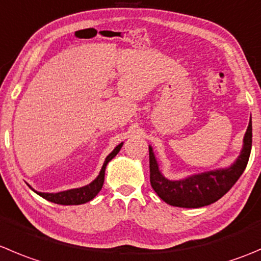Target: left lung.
Masks as SVG:
<instances>
[{
	"label": "left lung",
	"mask_w": 261,
	"mask_h": 261,
	"mask_svg": "<svg viewBox=\"0 0 261 261\" xmlns=\"http://www.w3.org/2000/svg\"><path fill=\"white\" fill-rule=\"evenodd\" d=\"M252 122L244 136V145L239 158L227 168L214 169L192 174L184 179H168L159 171L158 162L151 146H149V167L150 184L159 198L172 206L179 208H201L211 205L226 195L244 173L251 153Z\"/></svg>",
	"instance_id": "1"
}]
</instances>
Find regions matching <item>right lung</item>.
Here are the masks:
<instances>
[{"mask_svg": "<svg viewBox=\"0 0 261 261\" xmlns=\"http://www.w3.org/2000/svg\"><path fill=\"white\" fill-rule=\"evenodd\" d=\"M123 143L118 144L115 149L112 150V153H110L106 158L105 163H103L102 169H100L99 174H98L97 178L93 182H90L87 186L79 187V189H71L66 190V191H61V192H37L39 196L44 198L45 200L52 201L55 204H61V205H80V204H85L88 201H90L92 199H94L97 196L98 192L102 190L103 182H105V172L106 167H107L108 162L112 161L116 155L118 154V151L122 148Z\"/></svg>", "mask_w": 261, "mask_h": 261, "instance_id": "right-lung-1", "label": "right lung"}]
</instances>
